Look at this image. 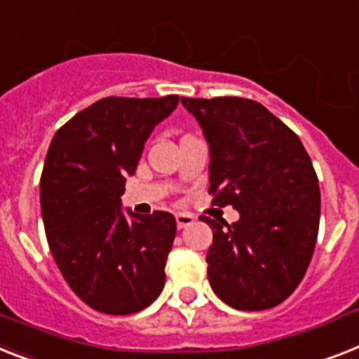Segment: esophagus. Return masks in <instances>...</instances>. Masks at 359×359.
<instances>
[{"label": "esophagus", "instance_id": "1", "mask_svg": "<svg viewBox=\"0 0 359 359\" xmlns=\"http://www.w3.org/2000/svg\"><path fill=\"white\" fill-rule=\"evenodd\" d=\"M175 219H177V226H179V229H186V226L194 225L195 217L191 214H182V212H180V214L175 215Z\"/></svg>", "mask_w": 359, "mask_h": 359}]
</instances>
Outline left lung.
<instances>
[{
    "label": "left lung",
    "mask_w": 359,
    "mask_h": 359,
    "mask_svg": "<svg viewBox=\"0 0 359 359\" xmlns=\"http://www.w3.org/2000/svg\"><path fill=\"white\" fill-rule=\"evenodd\" d=\"M180 101L208 140L212 205L240 212L232 225L201 215L214 232L210 285L236 310H269L301 284L316 249L321 191L310 156L299 136L252 99Z\"/></svg>",
    "instance_id": "8db88e82"
}]
</instances>
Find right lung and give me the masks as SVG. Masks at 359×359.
I'll list each match as a JSON object with an SVG mask.
<instances>
[{
  "label": "right lung",
  "mask_w": 359,
  "mask_h": 359,
  "mask_svg": "<svg viewBox=\"0 0 359 359\" xmlns=\"http://www.w3.org/2000/svg\"><path fill=\"white\" fill-rule=\"evenodd\" d=\"M177 104L179 95L99 99L49 145L40 177L49 250L72 291L101 313H136L164 290L177 221L170 212L129 221L119 197L151 130Z\"/></svg>",
  "instance_id": "obj_1"
}]
</instances>
